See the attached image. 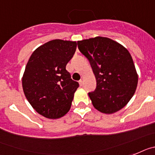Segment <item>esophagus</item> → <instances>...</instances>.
I'll use <instances>...</instances> for the list:
<instances>
[{
	"mask_svg": "<svg viewBox=\"0 0 155 155\" xmlns=\"http://www.w3.org/2000/svg\"><path fill=\"white\" fill-rule=\"evenodd\" d=\"M79 85L82 87V86L83 85V79H80V80L79 81Z\"/></svg>",
	"mask_w": 155,
	"mask_h": 155,
	"instance_id": "obj_1",
	"label": "esophagus"
}]
</instances>
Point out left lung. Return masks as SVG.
Listing matches in <instances>:
<instances>
[{
    "instance_id": "1",
    "label": "left lung",
    "mask_w": 155,
    "mask_h": 155,
    "mask_svg": "<svg viewBox=\"0 0 155 155\" xmlns=\"http://www.w3.org/2000/svg\"><path fill=\"white\" fill-rule=\"evenodd\" d=\"M77 44L79 51L91 63L96 78V89L88 94L94 107L105 114L122 109L133 97L138 83L130 52L107 37L83 40Z\"/></svg>"
}]
</instances>
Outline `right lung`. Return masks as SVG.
<instances>
[{
	"instance_id": "right-lung-1",
	"label": "right lung",
	"mask_w": 155,
	"mask_h": 155,
	"mask_svg": "<svg viewBox=\"0 0 155 155\" xmlns=\"http://www.w3.org/2000/svg\"><path fill=\"white\" fill-rule=\"evenodd\" d=\"M76 46L75 41L51 40L35 50L28 61L22 76L24 94L32 107L46 118H61L71 107L79 83L65 68Z\"/></svg>"
}]
</instances>
